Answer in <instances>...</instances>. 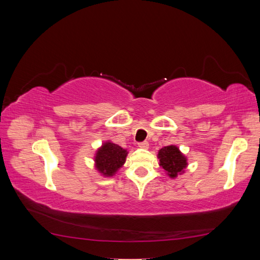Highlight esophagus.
Wrapping results in <instances>:
<instances>
[{"label":"esophagus","instance_id":"esophagus-1","mask_svg":"<svg viewBox=\"0 0 260 260\" xmlns=\"http://www.w3.org/2000/svg\"><path fill=\"white\" fill-rule=\"evenodd\" d=\"M139 147H140V148L147 149V148L149 147V144H148V142H146V141H144V142H141V143H139Z\"/></svg>","mask_w":260,"mask_h":260}]
</instances>
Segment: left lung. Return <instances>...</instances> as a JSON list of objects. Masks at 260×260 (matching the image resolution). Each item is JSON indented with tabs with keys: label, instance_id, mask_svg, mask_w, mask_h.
<instances>
[{
	"label": "left lung",
	"instance_id": "8db88e82",
	"mask_svg": "<svg viewBox=\"0 0 260 260\" xmlns=\"http://www.w3.org/2000/svg\"><path fill=\"white\" fill-rule=\"evenodd\" d=\"M159 166L171 179H176L179 175L184 174L187 167L186 156L176 145H168L160 148L157 155Z\"/></svg>",
	"mask_w": 260,
	"mask_h": 260
}]
</instances>
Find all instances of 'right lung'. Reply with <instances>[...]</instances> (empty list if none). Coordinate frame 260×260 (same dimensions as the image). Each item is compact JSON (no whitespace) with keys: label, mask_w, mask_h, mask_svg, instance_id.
<instances>
[{"label":"right lung","mask_w":260,"mask_h":260,"mask_svg":"<svg viewBox=\"0 0 260 260\" xmlns=\"http://www.w3.org/2000/svg\"><path fill=\"white\" fill-rule=\"evenodd\" d=\"M128 151L111 141H105L96 149L94 167L103 177H113L125 162Z\"/></svg>","instance_id":"obj_1"}]
</instances>
